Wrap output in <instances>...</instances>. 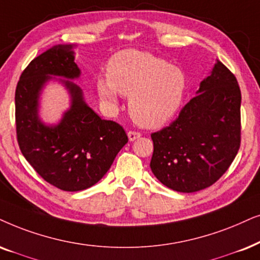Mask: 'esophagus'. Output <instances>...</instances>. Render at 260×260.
<instances>
[{"instance_id": "34e87169", "label": "esophagus", "mask_w": 260, "mask_h": 260, "mask_svg": "<svg viewBox=\"0 0 260 260\" xmlns=\"http://www.w3.org/2000/svg\"><path fill=\"white\" fill-rule=\"evenodd\" d=\"M127 137H129L130 142H133V141L137 140V138L141 137V134L136 133V131H129V133H127Z\"/></svg>"}]
</instances>
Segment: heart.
<instances>
[{"mask_svg": "<svg viewBox=\"0 0 260 260\" xmlns=\"http://www.w3.org/2000/svg\"><path fill=\"white\" fill-rule=\"evenodd\" d=\"M187 81L183 70L149 52L126 49L107 64V76L96 80L100 100L118 105L119 95L129 96L133 119L143 127L162 126L181 107Z\"/></svg>", "mask_w": 260, "mask_h": 260, "instance_id": "b5f03b06", "label": "heart"}]
</instances>
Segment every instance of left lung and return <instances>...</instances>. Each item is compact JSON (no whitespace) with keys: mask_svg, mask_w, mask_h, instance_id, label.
Listing matches in <instances>:
<instances>
[{"mask_svg":"<svg viewBox=\"0 0 260 260\" xmlns=\"http://www.w3.org/2000/svg\"><path fill=\"white\" fill-rule=\"evenodd\" d=\"M196 94L170 126L151 134V172L185 193L220 179L240 147L241 92L233 74L216 59Z\"/></svg>","mask_w":260,"mask_h":260,"instance_id":"left-lung-1","label":"left lung"}]
</instances>
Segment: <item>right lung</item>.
I'll return each instance as SVG.
<instances>
[{
  "label": "right lung",
  "instance_id": "obj_1",
  "mask_svg": "<svg viewBox=\"0 0 260 260\" xmlns=\"http://www.w3.org/2000/svg\"><path fill=\"white\" fill-rule=\"evenodd\" d=\"M75 46L59 44L36 57L15 90L16 135L22 155L44 180L70 192L96 184L127 143L123 127L101 119L73 82L81 76ZM50 80L60 83L71 99L57 124L44 123L39 116L40 96Z\"/></svg>",
  "mask_w": 260,
  "mask_h": 260
}]
</instances>
